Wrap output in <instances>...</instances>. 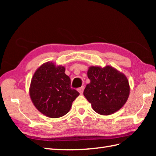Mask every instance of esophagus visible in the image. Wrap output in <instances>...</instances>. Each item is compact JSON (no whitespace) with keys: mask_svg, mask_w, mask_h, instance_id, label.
<instances>
[{"mask_svg":"<svg viewBox=\"0 0 156 156\" xmlns=\"http://www.w3.org/2000/svg\"><path fill=\"white\" fill-rule=\"evenodd\" d=\"M84 87H81L80 88H79L78 89V91L80 92V94H82V93H83V91H84Z\"/></svg>","mask_w":156,"mask_h":156,"instance_id":"obj_1","label":"esophagus"}]
</instances>
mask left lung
<instances>
[{
	"label": "left lung",
	"instance_id": "1",
	"mask_svg": "<svg viewBox=\"0 0 156 156\" xmlns=\"http://www.w3.org/2000/svg\"><path fill=\"white\" fill-rule=\"evenodd\" d=\"M90 82L84 96L93 110L102 115L113 114L121 109L129 98L130 87L126 76L111 66H90L87 72Z\"/></svg>",
	"mask_w": 156,
	"mask_h": 156
}]
</instances>
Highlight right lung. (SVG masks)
Here are the masks:
<instances>
[{"label": "right lung", "instance_id": "add662e5", "mask_svg": "<svg viewBox=\"0 0 156 156\" xmlns=\"http://www.w3.org/2000/svg\"><path fill=\"white\" fill-rule=\"evenodd\" d=\"M65 67L52 62L43 64L31 78L29 95L37 110L46 117L59 118L69 111L79 92L70 87Z\"/></svg>", "mask_w": 156, "mask_h": 156}]
</instances>
